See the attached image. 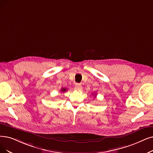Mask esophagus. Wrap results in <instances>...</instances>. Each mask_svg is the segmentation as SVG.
<instances>
[{
	"mask_svg": "<svg viewBox=\"0 0 153 153\" xmlns=\"http://www.w3.org/2000/svg\"><path fill=\"white\" fill-rule=\"evenodd\" d=\"M75 88L77 90H82L83 89V87L81 85V84L80 83H76L75 85Z\"/></svg>",
	"mask_w": 153,
	"mask_h": 153,
	"instance_id": "34e87169",
	"label": "esophagus"
}]
</instances>
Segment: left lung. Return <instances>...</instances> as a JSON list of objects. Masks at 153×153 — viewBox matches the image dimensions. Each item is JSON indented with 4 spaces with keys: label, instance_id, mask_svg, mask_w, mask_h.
Segmentation results:
<instances>
[{
    "label": "left lung",
    "instance_id": "left-lung-1",
    "mask_svg": "<svg viewBox=\"0 0 153 153\" xmlns=\"http://www.w3.org/2000/svg\"><path fill=\"white\" fill-rule=\"evenodd\" d=\"M95 94H96V93H95Z\"/></svg>",
    "mask_w": 153,
    "mask_h": 153
}]
</instances>
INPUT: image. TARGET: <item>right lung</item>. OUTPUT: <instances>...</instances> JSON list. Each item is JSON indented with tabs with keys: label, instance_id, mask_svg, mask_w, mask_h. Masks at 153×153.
<instances>
[{
	"label": "right lung",
	"instance_id": "right-lung-1",
	"mask_svg": "<svg viewBox=\"0 0 153 153\" xmlns=\"http://www.w3.org/2000/svg\"><path fill=\"white\" fill-rule=\"evenodd\" d=\"M66 88H62V89H61V91H62V92H65V91H66Z\"/></svg>",
	"mask_w": 153,
	"mask_h": 153
}]
</instances>
